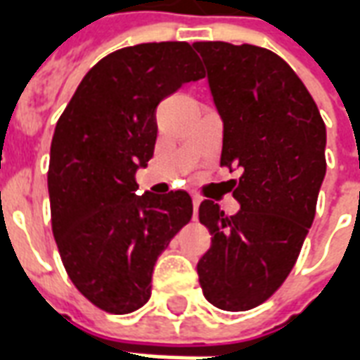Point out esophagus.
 Here are the masks:
<instances>
[{
	"mask_svg": "<svg viewBox=\"0 0 360 360\" xmlns=\"http://www.w3.org/2000/svg\"><path fill=\"white\" fill-rule=\"evenodd\" d=\"M200 202H202V200H200L198 196H193V210H195V216H196V212H198V206H200Z\"/></svg>",
	"mask_w": 360,
	"mask_h": 360,
	"instance_id": "1",
	"label": "esophagus"
}]
</instances>
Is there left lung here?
Masks as SVG:
<instances>
[{
	"label": "left lung",
	"mask_w": 360,
	"mask_h": 360,
	"mask_svg": "<svg viewBox=\"0 0 360 360\" xmlns=\"http://www.w3.org/2000/svg\"><path fill=\"white\" fill-rule=\"evenodd\" d=\"M224 121L219 164L241 169L231 188L241 210L204 200L212 245L198 264L204 297L221 310L255 309L293 270L326 175V125L307 86L274 51L195 42Z\"/></svg>",
	"instance_id": "left-lung-1"
}]
</instances>
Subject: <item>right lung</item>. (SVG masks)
Masks as SVG:
<instances>
[{"label":"right lung","mask_w":360,"mask_h":360,"mask_svg":"<svg viewBox=\"0 0 360 360\" xmlns=\"http://www.w3.org/2000/svg\"><path fill=\"white\" fill-rule=\"evenodd\" d=\"M187 42L129 46L79 84L51 139V229L69 278L98 309L129 314L150 299L158 257L193 216L185 191L136 195L154 156L156 108L202 79Z\"/></svg>","instance_id":"obj_1"}]
</instances>
